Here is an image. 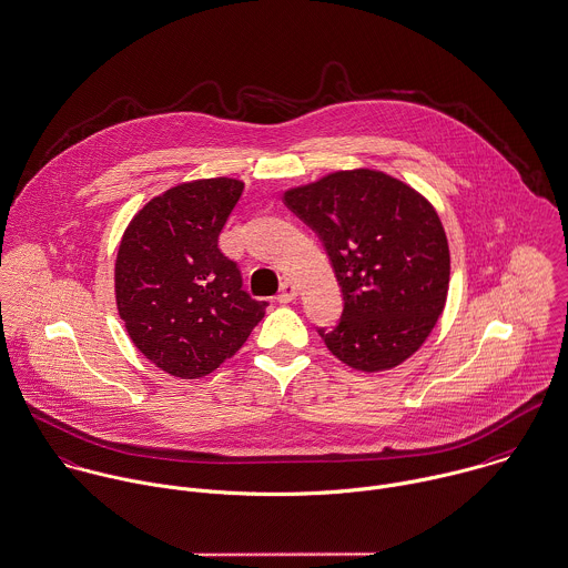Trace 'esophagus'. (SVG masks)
<instances>
[{"instance_id":"esophagus-1","label":"esophagus","mask_w":568,"mask_h":568,"mask_svg":"<svg viewBox=\"0 0 568 568\" xmlns=\"http://www.w3.org/2000/svg\"><path fill=\"white\" fill-rule=\"evenodd\" d=\"M297 284L295 282H291V280H286L284 284H282V291H280V295H277V300L282 302V304H291V302H295L297 300Z\"/></svg>"}]
</instances>
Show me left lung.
Instances as JSON below:
<instances>
[{
	"label": "left lung",
	"instance_id": "obj_1",
	"mask_svg": "<svg viewBox=\"0 0 568 568\" xmlns=\"http://www.w3.org/2000/svg\"><path fill=\"white\" fill-rule=\"evenodd\" d=\"M313 226L344 293L328 351L359 373L409 359L443 315L449 291V242L434 204L405 181L371 168L337 170L284 191Z\"/></svg>",
	"mask_w": 568,
	"mask_h": 568
}]
</instances>
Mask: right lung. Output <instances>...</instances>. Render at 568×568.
I'll return each mask as SVG.
<instances>
[{"instance_id": "1", "label": "right lung", "mask_w": 568, "mask_h": 568, "mask_svg": "<svg viewBox=\"0 0 568 568\" xmlns=\"http://www.w3.org/2000/svg\"><path fill=\"white\" fill-rule=\"evenodd\" d=\"M237 179H197L154 195L123 231L116 311L132 344L172 377L197 378L231 359L266 313L217 235L237 204Z\"/></svg>"}]
</instances>
